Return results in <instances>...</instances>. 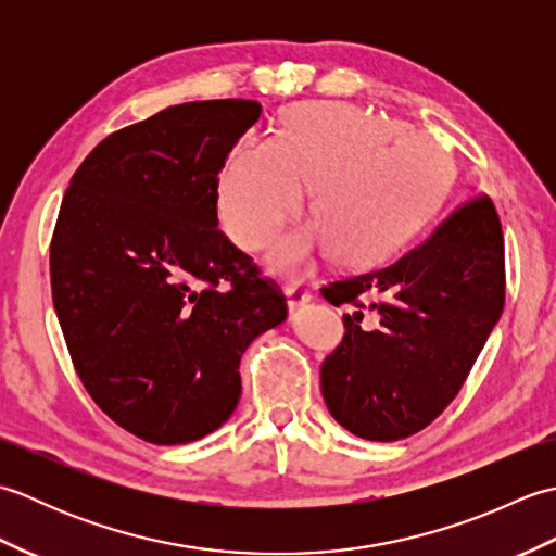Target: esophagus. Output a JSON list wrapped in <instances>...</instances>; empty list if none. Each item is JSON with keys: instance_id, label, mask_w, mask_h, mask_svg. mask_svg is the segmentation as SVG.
<instances>
[{"instance_id": "obj_1", "label": "esophagus", "mask_w": 556, "mask_h": 556, "mask_svg": "<svg viewBox=\"0 0 556 556\" xmlns=\"http://www.w3.org/2000/svg\"><path fill=\"white\" fill-rule=\"evenodd\" d=\"M285 296H287L289 311H296V308H301V305H305L313 299L311 291L301 289V287H285Z\"/></svg>"}]
</instances>
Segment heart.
<instances>
[{
  "label": "heart",
  "instance_id": "obj_1",
  "mask_svg": "<svg viewBox=\"0 0 556 556\" xmlns=\"http://www.w3.org/2000/svg\"><path fill=\"white\" fill-rule=\"evenodd\" d=\"M448 181L434 138L406 131L351 104H303L275 138L251 136L219 179V215L243 251H265L313 186V224L289 231L271 253L277 271H303L332 251L341 265L392 255Z\"/></svg>",
  "mask_w": 556,
  "mask_h": 556
}]
</instances>
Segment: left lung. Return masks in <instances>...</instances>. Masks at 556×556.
<instances>
[{"label": "left lung", "mask_w": 556, "mask_h": 556, "mask_svg": "<svg viewBox=\"0 0 556 556\" xmlns=\"http://www.w3.org/2000/svg\"><path fill=\"white\" fill-rule=\"evenodd\" d=\"M504 289V233L488 193L466 198L394 263L329 281L323 296L353 305L320 368L334 420L372 442L428 428L497 325Z\"/></svg>", "instance_id": "8db88e82"}]
</instances>
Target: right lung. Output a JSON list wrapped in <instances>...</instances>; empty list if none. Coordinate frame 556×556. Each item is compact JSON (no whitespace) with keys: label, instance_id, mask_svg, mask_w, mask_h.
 <instances>
[{"label":"right lung","instance_id":"right-lung-1","mask_svg":"<svg viewBox=\"0 0 556 556\" xmlns=\"http://www.w3.org/2000/svg\"><path fill=\"white\" fill-rule=\"evenodd\" d=\"M253 100H203L110 134L64 193L52 301L92 401L150 444L217 430L241 396L251 341L287 299L217 229L224 160L260 119Z\"/></svg>","mask_w":556,"mask_h":556}]
</instances>
